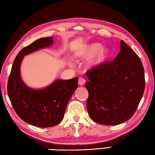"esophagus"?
<instances>
[{
	"mask_svg": "<svg viewBox=\"0 0 155 155\" xmlns=\"http://www.w3.org/2000/svg\"><path fill=\"white\" fill-rule=\"evenodd\" d=\"M85 82H86L85 79H84V78H82V77H80L79 78V80H78V84H79L81 86H83V85H84Z\"/></svg>",
	"mask_w": 155,
	"mask_h": 155,
	"instance_id": "esophagus-1",
	"label": "esophagus"
}]
</instances>
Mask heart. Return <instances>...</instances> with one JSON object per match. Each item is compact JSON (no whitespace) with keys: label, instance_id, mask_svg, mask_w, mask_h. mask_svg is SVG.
Returning a JSON list of instances; mask_svg holds the SVG:
<instances>
[{"label":"heart","instance_id":"heart-1","mask_svg":"<svg viewBox=\"0 0 155 155\" xmlns=\"http://www.w3.org/2000/svg\"><path fill=\"white\" fill-rule=\"evenodd\" d=\"M96 54L97 55L91 62V64L94 66L105 63L111 56L110 51L106 48L102 49V45L99 43H92L83 46L75 52L76 57L82 59H89Z\"/></svg>","mask_w":155,"mask_h":155}]
</instances>
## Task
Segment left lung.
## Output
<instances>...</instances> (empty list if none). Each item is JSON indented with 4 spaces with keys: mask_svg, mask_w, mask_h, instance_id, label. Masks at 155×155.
Here are the masks:
<instances>
[{
    "mask_svg": "<svg viewBox=\"0 0 155 155\" xmlns=\"http://www.w3.org/2000/svg\"><path fill=\"white\" fill-rule=\"evenodd\" d=\"M86 73V107L91 118L105 125L129 120L136 111L145 89L144 69L137 54L123 40L114 60Z\"/></svg>",
    "mask_w": 155,
    "mask_h": 155,
    "instance_id": "1",
    "label": "left lung"
}]
</instances>
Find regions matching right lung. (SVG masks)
Here are the masks:
<instances>
[{
	"instance_id": "add662e5",
	"label": "right lung",
	"mask_w": 155,
	"mask_h": 155,
	"mask_svg": "<svg viewBox=\"0 0 155 155\" xmlns=\"http://www.w3.org/2000/svg\"><path fill=\"white\" fill-rule=\"evenodd\" d=\"M53 38L42 37L24 48L13 61L7 83V93L13 109L21 120L39 127L55 126L64 117L67 105L78 88V78L56 80L47 88L35 90L21 79L20 64L24 56L50 46Z\"/></svg>"
}]
</instances>
